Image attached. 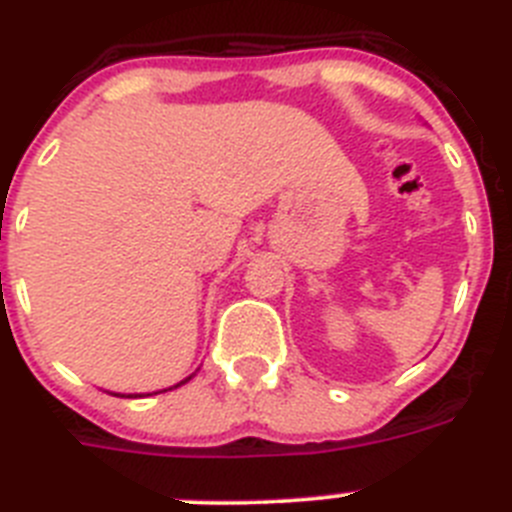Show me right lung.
I'll return each instance as SVG.
<instances>
[{
	"label": "right lung",
	"mask_w": 512,
	"mask_h": 512,
	"mask_svg": "<svg viewBox=\"0 0 512 512\" xmlns=\"http://www.w3.org/2000/svg\"><path fill=\"white\" fill-rule=\"evenodd\" d=\"M184 382H187V379H184Z\"/></svg>",
	"instance_id": "right-lung-1"
}]
</instances>
